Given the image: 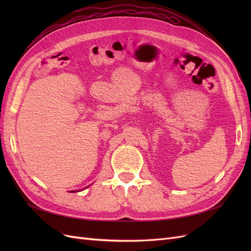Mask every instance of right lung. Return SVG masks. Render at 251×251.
Masks as SVG:
<instances>
[{"label": "right lung", "instance_id": "right-lung-1", "mask_svg": "<svg viewBox=\"0 0 251 251\" xmlns=\"http://www.w3.org/2000/svg\"><path fill=\"white\" fill-rule=\"evenodd\" d=\"M87 187H89V186H87ZM87 187H86V188H87ZM76 192H79V191H71L70 193H76Z\"/></svg>", "mask_w": 251, "mask_h": 251}]
</instances>
